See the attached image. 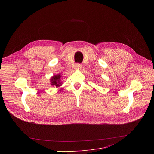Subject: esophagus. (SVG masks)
<instances>
[{
	"mask_svg": "<svg viewBox=\"0 0 154 154\" xmlns=\"http://www.w3.org/2000/svg\"><path fill=\"white\" fill-rule=\"evenodd\" d=\"M81 66H82L81 64L77 63V64H75V69H77V70H79V69H80V67H81Z\"/></svg>",
	"mask_w": 154,
	"mask_h": 154,
	"instance_id": "1",
	"label": "esophagus"
}]
</instances>
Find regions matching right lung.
I'll use <instances>...</instances> for the list:
<instances>
[{
  "mask_svg": "<svg viewBox=\"0 0 154 154\" xmlns=\"http://www.w3.org/2000/svg\"><path fill=\"white\" fill-rule=\"evenodd\" d=\"M60 74H57L56 75H54L51 79V84L52 85L55 86L56 87H60L62 85V82H60Z\"/></svg>",
  "mask_w": 154,
  "mask_h": 154,
  "instance_id": "add662e5",
  "label": "right lung"
}]
</instances>
